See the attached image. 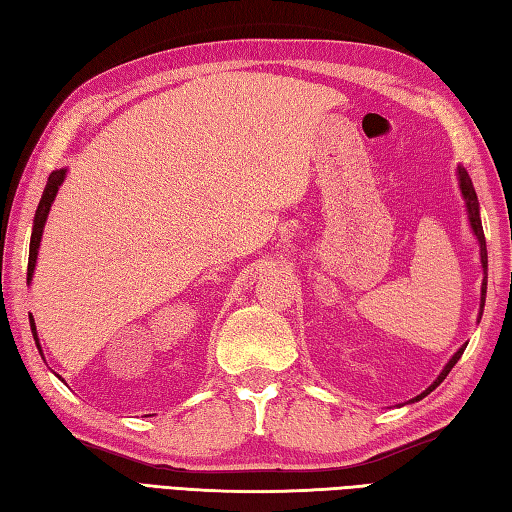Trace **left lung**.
<instances>
[{"label":"left lung","instance_id":"obj_1","mask_svg":"<svg viewBox=\"0 0 512 512\" xmlns=\"http://www.w3.org/2000/svg\"><path fill=\"white\" fill-rule=\"evenodd\" d=\"M458 180H460V191H462V198H464V204H466V215H469V222H471V228H473V235L477 237V244H480V262H482V270H484V279H482V295H480V314H477V323H480L482 319V312H484V301H486V273H488V255H486V239H484V231H482V220H480V202H477V195H475V189H473V182L469 178V173H466L464 167H458ZM466 345H462L458 352H455L451 356V361L444 365V369L440 372V376L433 380V385H429L427 389L422 391L420 396L411 398V402L416 400H422L427 394H431L433 389H436L444 378H447V374L453 369V365L460 361V356L464 354Z\"/></svg>","mask_w":512,"mask_h":512}]
</instances>
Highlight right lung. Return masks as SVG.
Segmentation results:
<instances>
[{"mask_svg": "<svg viewBox=\"0 0 512 512\" xmlns=\"http://www.w3.org/2000/svg\"><path fill=\"white\" fill-rule=\"evenodd\" d=\"M65 173H68V169H57L50 173L48 178V184L46 189H43V195L39 200V206H37V213H35V222H32V235H30V255H28V284L32 281V273H35V264H37V255H39V244H41V235H43V226H46V220H48V213H50V206L54 202V198H57V191L65 180ZM30 330H32V336H35V343L39 347V339H37V328H35V319H32L30 314ZM41 352V347H39Z\"/></svg>", "mask_w": 512, "mask_h": 512, "instance_id": "right-lung-1", "label": "right lung"}]
</instances>
